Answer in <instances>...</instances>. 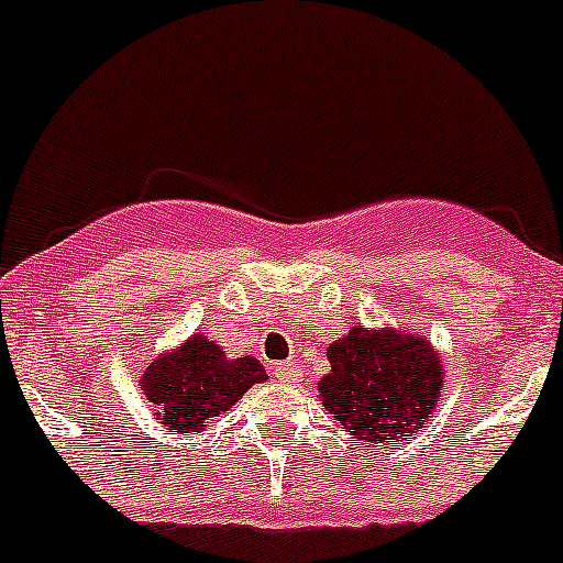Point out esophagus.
<instances>
[{"label":"esophagus","instance_id":"1","mask_svg":"<svg viewBox=\"0 0 563 563\" xmlns=\"http://www.w3.org/2000/svg\"><path fill=\"white\" fill-rule=\"evenodd\" d=\"M273 377H278V380H296L298 377V369H296V363H273L271 366Z\"/></svg>","mask_w":563,"mask_h":563}]
</instances>
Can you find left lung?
<instances>
[{"instance_id":"left-lung-1","label":"left lung","mask_w":563,"mask_h":563,"mask_svg":"<svg viewBox=\"0 0 563 563\" xmlns=\"http://www.w3.org/2000/svg\"><path fill=\"white\" fill-rule=\"evenodd\" d=\"M332 372L318 391L361 449L409 440L434 411L442 361L426 341L395 330L355 327L327 350Z\"/></svg>"}]
</instances>
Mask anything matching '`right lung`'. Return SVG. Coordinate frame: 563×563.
Segmentation results:
<instances>
[{"mask_svg": "<svg viewBox=\"0 0 563 563\" xmlns=\"http://www.w3.org/2000/svg\"><path fill=\"white\" fill-rule=\"evenodd\" d=\"M256 357L228 361L213 341L194 335L177 352L161 355L143 375V391L157 420L172 431H200L208 417L228 411L253 383L265 380Z\"/></svg>", "mask_w": 563, "mask_h": 563, "instance_id": "1", "label": "right lung"}]
</instances>
